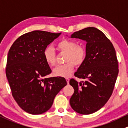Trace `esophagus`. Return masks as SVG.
Returning a JSON list of instances; mask_svg holds the SVG:
<instances>
[{
    "label": "esophagus",
    "mask_w": 128,
    "mask_h": 128,
    "mask_svg": "<svg viewBox=\"0 0 128 128\" xmlns=\"http://www.w3.org/2000/svg\"><path fill=\"white\" fill-rule=\"evenodd\" d=\"M66 81H67V83H68V84H69V78H66Z\"/></svg>",
    "instance_id": "1"
}]
</instances>
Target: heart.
Masks as SVG:
<instances>
[{
    "instance_id": "b5f03b06",
    "label": "heart",
    "mask_w": 128,
    "mask_h": 128,
    "mask_svg": "<svg viewBox=\"0 0 128 128\" xmlns=\"http://www.w3.org/2000/svg\"><path fill=\"white\" fill-rule=\"evenodd\" d=\"M57 49L60 52L66 53L64 60L67 63L56 68L53 74L56 76L69 77L74 71L75 65L79 66L84 62L86 56L85 48L82 46L78 45L74 40L62 39L57 44ZM43 56L48 65H56V54L52 47H46L43 52Z\"/></svg>"
}]
</instances>
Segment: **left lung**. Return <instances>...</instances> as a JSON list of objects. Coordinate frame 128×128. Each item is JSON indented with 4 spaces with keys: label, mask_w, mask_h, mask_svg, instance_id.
Here are the masks:
<instances>
[{
    "label": "left lung",
    "mask_w": 128,
    "mask_h": 128,
    "mask_svg": "<svg viewBox=\"0 0 128 128\" xmlns=\"http://www.w3.org/2000/svg\"><path fill=\"white\" fill-rule=\"evenodd\" d=\"M70 38L86 42V56L74 73L84 80L69 81L74 89L70 105L78 113L90 114L103 107L113 91L119 72L116 50L104 34L95 27L75 32Z\"/></svg>",
    "instance_id": "left-lung-1"
}]
</instances>
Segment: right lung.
I'll list each match as a JSON object with an SVG mask.
<instances>
[{"label": "right lung", "mask_w": 128, "mask_h": 128, "mask_svg": "<svg viewBox=\"0 0 128 128\" xmlns=\"http://www.w3.org/2000/svg\"><path fill=\"white\" fill-rule=\"evenodd\" d=\"M60 34L32 31L19 37L8 51L6 72L12 96L20 108L31 114L48 111L67 84L62 77L45 78L52 70L43 52Z\"/></svg>", "instance_id": "right-lung-1"}]
</instances>
